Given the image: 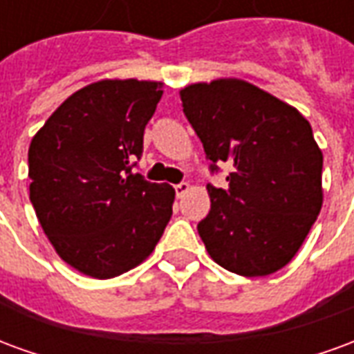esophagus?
Returning <instances> with one entry per match:
<instances>
[{
  "label": "esophagus",
  "instance_id": "obj_1",
  "mask_svg": "<svg viewBox=\"0 0 354 354\" xmlns=\"http://www.w3.org/2000/svg\"><path fill=\"white\" fill-rule=\"evenodd\" d=\"M189 189V184L187 182H180V184L174 185V192H176V197H184L185 193Z\"/></svg>",
  "mask_w": 354,
  "mask_h": 354
}]
</instances>
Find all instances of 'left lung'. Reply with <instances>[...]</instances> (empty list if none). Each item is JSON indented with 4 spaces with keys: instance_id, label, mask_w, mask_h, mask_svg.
Returning a JSON list of instances; mask_svg holds the SVG:
<instances>
[{
    "instance_id": "1",
    "label": "left lung",
    "mask_w": 354,
    "mask_h": 354,
    "mask_svg": "<svg viewBox=\"0 0 354 354\" xmlns=\"http://www.w3.org/2000/svg\"><path fill=\"white\" fill-rule=\"evenodd\" d=\"M210 172L230 162L227 189L207 185L197 225L210 258L231 273L266 277L288 263L322 207V153L296 108L241 80L180 91Z\"/></svg>"
}]
</instances>
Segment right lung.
<instances>
[{
	"label": "right lung",
	"mask_w": 354,
	"mask_h": 354,
	"mask_svg": "<svg viewBox=\"0 0 354 354\" xmlns=\"http://www.w3.org/2000/svg\"><path fill=\"white\" fill-rule=\"evenodd\" d=\"M161 83L106 80L73 93L28 151L30 201L57 254L81 273L111 279L153 252L174 189L134 172Z\"/></svg>",
	"instance_id": "add662e5"
}]
</instances>
